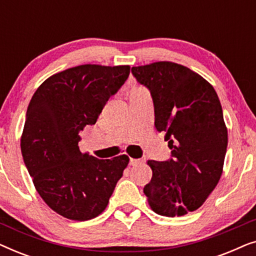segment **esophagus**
<instances>
[{
  "mask_svg": "<svg viewBox=\"0 0 256 256\" xmlns=\"http://www.w3.org/2000/svg\"><path fill=\"white\" fill-rule=\"evenodd\" d=\"M141 162H142L141 160H138V158H130V160H129V164H130V166H138V164H140Z\"/></svg>",
  "mask_w": 256,
  "mask_h": 256,
  "instance_id": "esophagus-1",
  "label": "esophagus"
}]
</instances>
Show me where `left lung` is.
I'll return each instance as SVG.
<instances>
[{
    "label": "left lung",
    "instance_id": "8db88e82",
    "mask_svg": "<svg viewBox=\"0 0 256 256\" xmlns=\"http://www.w3.org/2000/svg\"><path fill=\"white\" fill-rule=\"evenodd\" d=\"M150 90L155 127L166 132L172 158L148 160L152 180L143 192L157 214L180 216L204 204L222 177L227 127L216 90L202 76L172 62L132 68Z\"/></svg>",
    "mask_w": 256,
    "mask_h": 256
}]
</instances>
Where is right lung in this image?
<instances>
[{
    "instance_id": "1",
    "label": "right lung",
    "mask_w": 256,
    "mask_h": 256,
    "mask_svg": "<svg viewBox=\"0 0 256 256\" xmlns=\"http://www.w3.org/2000/svg\"><path fill=\"white\" fill-rule=\"evenodd\" d=\"M130 66L79 65L48 76L31 98L20 136L24 163L42 199L64 218L85 222L107 208L129 163L82 152L80 132L94 124Z\"/></svg>"
}]
</instances>
